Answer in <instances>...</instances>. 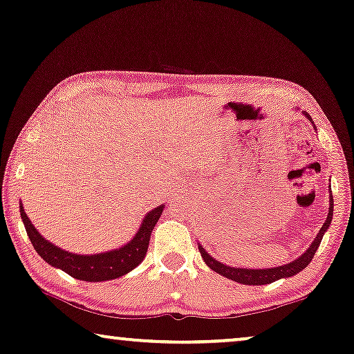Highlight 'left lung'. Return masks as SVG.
<instances>
[{
  "instance_id": "1",
  "label": "left lung",
  "mask_w": 354,
  "mask_h": 354,
  "mask_svg": "<svg viewBox=\"0 0 354 354\" xmlns=\"http://www.w3.org/2000/svg\"><path fill=\"white\" fill-rule=\"evenodd\" d=\"M303 114L306 115L309 120H313L311 115H309L306 111H303ZM328 203H330V205H328L327 219H326V222H324V225L321 227V230H319V234H317L316 239H314L311 246H309V248L304 251V253L299 256L298 259H295L288 264L279 266V268H270V269L230 268V266L222 264L217 259L212 258V256H209V253H207V251L203 248L201 245H198V250H200V253L203 256V261H205V263L207 264V268L212 269L217 274L224 275V277H227V279L235 280V282H239V283H243V285H266V283H272L279 279L292 277V275L301 272L304 268H308V264L311 263L314 254H316L319 245H321V240H322L324 234H326L328 227H330L332 216H333V196H332V193H330V198H328Z\"/></svg>"
}]
</instances>
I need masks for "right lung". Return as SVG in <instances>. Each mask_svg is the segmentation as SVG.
Masks as SVG:
<instances>
[{
  "label": "right lung",
  "instance_id": "add662e5",
  "mask_svg": "<svg viewBox=\"0 0 354 354\" xmlns=\"http://www.w3.org/2000/svg\"><path fill=\"white\" fill-rule=\"evenodd\" d=\"M164 211V206L154 207L149 211L145 219L142 221V225L132 240L119 250L106 251V253L98 254H74L69 251H64L57 248L56 245L50 243V241L43 239L38 234V230L33 227V224L28 219L26 211L21 205V217L24 225H26L27 235L30 239L33 248L48 264L53 268H57L69 274L71 277L85 280V282H103V280H113L118 277H122L130 270H133L137 266L142 263L147 256L149 239H151L153 227L156 225Z\"/></svg>",
  "mask_w": 354,
  "mask_h": 354
}]
</instances>
